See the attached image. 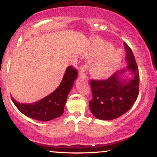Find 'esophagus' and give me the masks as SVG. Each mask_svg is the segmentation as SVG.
<instances>
[{"label":"esophagus","instance_id":"obj_1","mask_svg":"<svg viewBox=\"0 0 157 157\" xmlns=\"http://www.w3.org/2000/svg\"><path fill=\"white\" fill-rule=\"evenodd\" d=\"M78 76H79V77H81V78H86V74L83 73V70H81V71L79 72Z\"/></svg>","mask_w":157,"mask_h":157}]
</instances>
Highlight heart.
<instances>
[{
	"label": "heart",
	"mask_w": 157,
	"mask_h": 157,
	"mask_svg": "<svg viewBox=\"0 0 157 157\" xmlns=\"http://www.w3.org/2000/svg\"><path fill=\"white\" fill-rule=\"evenodd\" d=\"M113 47L108 42L100 40L93 46L91 53L94 57H101L94 62L91 71L100 78L111 76L121 65L123 53L120 49L113 50Z\"/></svg>",
	"instance_id": "b5f03b06"
}]
</instances>
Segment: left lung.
<instances>
[{
	"label": "left lung",
	"mask_w": 157,
	"mask_h": 157,
	"mask_svg": "<svg viewBox=\"0 0 157 157\" xmlns=\"http://www.w3.org/2000/svg\"><path fill=\"white\" fill-rule=\"evenodd\" d=\"M127 66L105 81H91L93 99L89 102L92 114L101 120H112L127 112L139 94V74L134 53L126 43ZM128 72L130 78L126 77Z\"/></svg>",
	"instance_id": "left-lung-1"
}]
</instances>
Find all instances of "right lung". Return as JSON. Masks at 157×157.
<instances>
[{"label":"right lung","mask_w":157,"mask_h":157,"mask_svg":"<svg viewBox=\"0 0 157 157\" xmlns=\"http://www.w3.org/2000/svg\"><path fill=\"white\" fill-rule=\"evenodd\" d=\"M78 73L71 66L66 68L61 83L52 93L31 104L12 101L19 111L26 117L42 121H48L63 114L68 95L74 86Z\"/></svg>","instance_id":"1"}]
</instances>
